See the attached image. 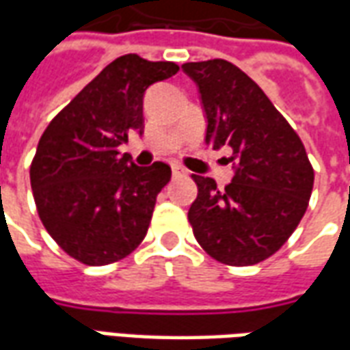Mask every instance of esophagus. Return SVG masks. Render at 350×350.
<instances>
[{"mask_svg":"<svg viewBox=\"0 0 350 350\" xmlns=\"http://www.w3.org/2000/svg\"><path fill=\"white\" fill-rule=\"evenodd\" d=\"M185 174V170H183L182 167H178V165H172V176H183Z\"/></svg>","mask_w":350,"mask_h":350,"instance_id":"1","label":"esophagus"}]
</instances>
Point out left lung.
Returning <instances> with one entry per match:
<instances>
[{"mask_svg":"<svg viewBox=\"0 0 350 350\" xmlns=\"http://www.w3.org/2000/svg\"><path fill=\"white\" fill-rule=\"evenodd\" d=\"M200 92L206 144L228 148L234 178L217 189L212 178L193 174L198 195L191 204L200 247L228 266L271 257L291 238L308 210L315 172L296 131L266 93L227 59L183 64Z\"/></svg>","mask_w":350,"mask_h":350,"instance_id":"1","label":"left lung"}]
</instances>
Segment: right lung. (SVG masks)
<instances>
[{
    "mask_svg": "<svg viewBox=\"0 0 350 350\" xmlns=\"http://www.w3.org/2000/svg\"><path fill=\"white\" fill-rule=\"evenodd\" d=\"M178 71L172 62L125 54L42 133L29 167L35 206L54 242L79 262H118L144 240L172 170L161 161L137 167L120 146L144 133L146 90Z\"/></svg>",
    "mask_w": 350,
    "mask_h": 350,
    "instance_id": "add662e5",
    "label": "right lung"
}]
</instances>
